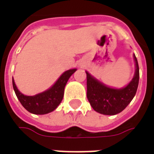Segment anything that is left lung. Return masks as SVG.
Returning a JSON list of instances; mask_svg holds the SVG:
<instances>
[{
  "label": "left lung",
  "instance_id": "left-lung-1",
  "mask_svg": "<svg viewBox=\"0 0 154 154\" xmlns=\"http://www.w3.org/2000/svg\"><path fill=\"white\" fill-rule=\"evenodd\" d=\"M135 73L131 82L125 87L115 89L106 87L87 72V99L94 110L107 116L120 113L130 103L135 96L139 80V68L135 55Z\"/></svg>",
  "mask_w": 154,
  "mask_h": 154
}]
</instances>
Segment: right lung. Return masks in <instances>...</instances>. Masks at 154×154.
Instances as JSON below:
<instances>
[{"mask_svg":"<svg viewBox=\"0 0 154 154\" xmlns=\"http://www.w3.org/2000/svg\"><path fill=\"white\" fill-rule=\"evenodd\" d=\"M76 71L77 69L74 68L64 72L53 87L35 96H25L22 94L15 86L14 79H12L13 88L20 102L29 112L35 115L48 114L59 106L63 98L64 88L67 81Z\"/></svg>","mask_w":154,"mask_h":154,"instance_id":"add662e5","label":"right lung"}]
</instances>
